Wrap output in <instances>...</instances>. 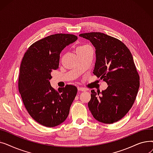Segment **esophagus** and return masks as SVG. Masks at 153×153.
I'll use <instances>...</instances> for the list:
<instances>
[{"label": "esophagus", "instance_id": "1", "mask_svg": "<svg viewBox=\"0 0 153 153\" xmlns=\"http://www.w3.org/2000/svg\"><path fill=\"white\" fill-rule=\"evenodd\" d=\"M77 89H78V91H82V92H85V91H86V90L84 89V88H83V87H78Z\"/></svg>", "mask_w": 153, "mask_h": 153}]
</instances>
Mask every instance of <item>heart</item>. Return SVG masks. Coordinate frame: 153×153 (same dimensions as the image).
I'll return each instance as SVG.
<instances>
[{"mask_svg": "<svg viewBox=\"0 0 153 153\" xmlns=\"http://www.w3.org/2000/svg\"><path fill=\"white\" fill-rule=\"evenodd\" d=\"M90 46L89 45H82V46H79L77 48V50H84L85 49V48L89 47Z\"/></svg>", "mask_w": 153, "mask_h": 153, "instance_id": "obj_1", "label": "heart"}]
</instances>
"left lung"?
<instances>
[{
    "label": "left lung",
    "instance_id": "8db88e82",
    "mask_svg": "<svg viewBox=\"0 0 153 153\" xmlns=\"http://www.w3.org/2000/svg\"><path fill=\"white\" fill-rule=\"evenodd\" d=\"M79 36L89 39L95 47L93 73L108 84L100 96L91 91L89 109L100 122H118L132 107L140 87V76L132 54L120 40L103 33L91 32Z\"/></svg>",
    "mask_w": 153,
    "mask_h": 153
}]
</instances>
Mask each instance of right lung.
Returning <instances> with one entry per match:
<instances>
[{"instance_id": "add662e5", "label": "right lung", "mask_w": 153, "mask_h": 153, "mask_svg": "<svg viewBox=\"0 0 153 153\" xmlns=\"http://www.w3.org/2000/svg\"><path fill=\"white\" fill-rule=\"evenodd\" d=\"M77 39L72 34L51 35L32 44L23 57L19 91L30 115L45 126L54 127L65 121L76 97V86L67 85L57 91L50 80L52 71L59 68L61 52Z\"/></svg>"}]
</instances>
